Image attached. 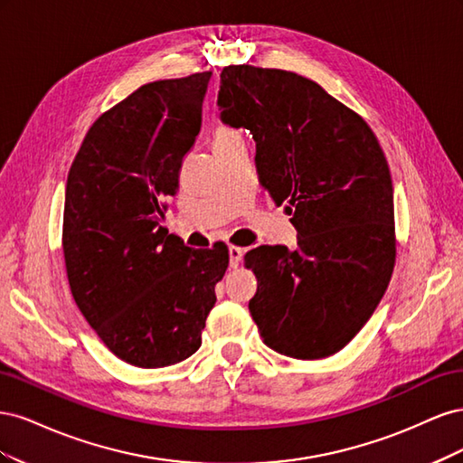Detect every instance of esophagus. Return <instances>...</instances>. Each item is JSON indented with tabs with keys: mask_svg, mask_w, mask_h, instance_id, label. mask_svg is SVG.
I'll return each instance as SVG.
<instances>
[{
	"mask_svg": "<svg viewBox=\"0 0 463 463\" xmlns=\"http://www.w3.org/2000/svg\"><path fill=\"white\" fill-rule=\"evenodd\" d=\"M241 259H243V249L230 245V266H232V269H237V266H240V262H241Z\"/></svg>",
	"mask_w": 463,
	"mask_h": 463,
	"instance_id": "34e87169",
	"label": "esophagus"
}]
</instances>
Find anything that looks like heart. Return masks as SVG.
Instances as JSON below:
<instances>
[{"instance_id": "heart-1", "label": "heart", "mask_w": 463, "mask_h": 463, "mask_svg": "<svg viewBox=\"0 0 463 463\" xmlns=\"http://www.w3.org/2000/svg\"><path fill=\"white\" fill-rule=\"evenodd\" d=\"M237 138H241L237 131H233L230 128H218L214 133V138H213V148L226 146V145L237 141Z\"/></svg>"}]
</instances>
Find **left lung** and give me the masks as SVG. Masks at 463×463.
<instances>
[{"mask_svg": "<svg viewBox=\"0 0 463 463\" xmlns=\"http://www.w3.org/2000/svg\"><path fill=\"white\" fill-rule=\"evenodd\" d=\"M220 119L247 129L257 172L293 214L298 247L245 255L257 276L249 311L262 342L322 359L352 342L388 288L396 259L394 187L369 125L315 80L282 69L228 65Z\"/></svg>", "mask_w": 463, "mask_h": 463, "instance_id": "left-lung-1", "label": "left lung"}]
</instances>
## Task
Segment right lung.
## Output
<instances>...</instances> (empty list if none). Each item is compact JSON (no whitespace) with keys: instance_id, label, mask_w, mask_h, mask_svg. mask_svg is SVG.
<instances>
[{"instance_id":"1","label":"right lung","mask_w":463,"mask_h":463,"mask_svg":"<svg viewBox=\"0 0 463 463\" xmlns=\"http://www.w3.org/2000/svg\"><path fill=\"white\" fill-rule=\"evenodd\" d=\"M213 71L154 80L98 118L67 175L63 255L73 299L108 349L135 367L201 347L228 247L191 249L162 228L203 123Z\"/></svg>"}]
</instances>
